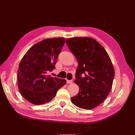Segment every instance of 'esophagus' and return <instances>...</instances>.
<instances>
[{
    "mask_svg": "<svg viewBox=\"0 0 135 135\" xmlns=\"http://www.w3.org/2000/svg\"><path fill=\"white\" fill-rule=\"evenodd\" d=\"M66 82L67 83H73V80H68L66 79Z\"/></svg>",
    "mask_w": 135,
    "mask_h": 135,
    "instance_id": "1",
    "label": "esophagus"
}]
</instances>
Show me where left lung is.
<instances>
[{"label":"left lung","instance_id":"left-lung-1","mask_svg":"<svg viewBox=\"0 0 135 135\" xmlns=\"http://www.w3.org/2000/svg\"><path fill=\"white\" fill-rule=\"evenodd\" d=\"M66 43L78 62L74 82L79 91L71 98L72 103L86 110L95 108L112 89L115 73L111 59L105 48L92 38H71Z\"/></svg>","mask_w":135,"mask_h":135}]
</instances>
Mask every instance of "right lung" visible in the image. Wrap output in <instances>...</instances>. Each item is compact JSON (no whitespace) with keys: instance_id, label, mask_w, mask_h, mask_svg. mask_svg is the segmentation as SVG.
<instances>
[{"instance_id":"1","label":"right lung","mask_w":135,"mask_h":135,"mask_svg":"<svg viewBox=\"0 0 135 135\" xmlns=\"http://www.w3.org/2000/svg\"><path fill=\"white\" fill-rule=\"evenodd\" d=\"M65 42L62 37L44 39L32 46L22 57L17 71L18 86L22 96L30 103H49L66 84L65 79L47 74L55 69Z\"/></svg>"}]
</instances>
